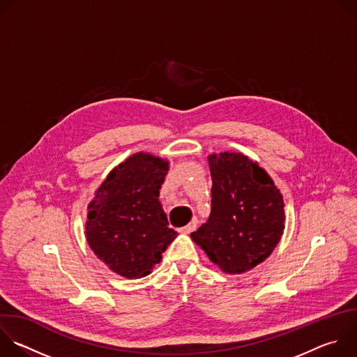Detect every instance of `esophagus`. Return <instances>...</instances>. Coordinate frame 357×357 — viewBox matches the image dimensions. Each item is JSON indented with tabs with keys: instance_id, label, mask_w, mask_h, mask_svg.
Returning a JSON list of instances; mask_svg holds the SVG:
<instances>
[{
	"instance_id": "esophagus-1",
	"label": "esophagus",
	"mask_w": 357,
	"mask_h": 357,
	"mask_svg": "<svg viewBox=\"0 0 357 357\" xmlns=\"http://www.w3.org/2000/svg\"><path fill=\"white\" fill-rule=\"evenodd\" d=\"M196 226H197V220H196V219H193L189 225H186V226L181 227V229H179V231H181V233H183V234H189V233H192V231L196 229Z\"/></svg>"
}]
</instances>
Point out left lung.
<instances>
[{
	"label": "left lung",
	"mask_w": 357,
	"mask_h": 357,
	"mask_svg": "<svg viewBox=\"0 0 357 357\" xmlns=\"http://www.w3.org/2000/svg\"><path fill=\"white\" fill-rule=\"evenodd\" d=\"M212 211L192 240L225 273L240 274L264 261L284 231V200L257 162L236 152L209 157Z\"/></svg>",
	"instance_id": "1"
}]
</instances>
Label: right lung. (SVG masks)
<instances>
[{
  "instance_id": "add662e5",
  "label": "right lung",
  "mask_w": 357,
  "mask_h": 357,
  "mask_svg": "<svg viewBox=\"0 0 357 357\" xmlns=\"http://www.w3.org/2000/svg\"><path fill=\"white\" fill-rule=\"evenodd\" d=\"M167 172V161L138 152L107 176L90 203L89 245L119 275H148L178 234L158 200Z\"/></svg>"
}]
</instances>
